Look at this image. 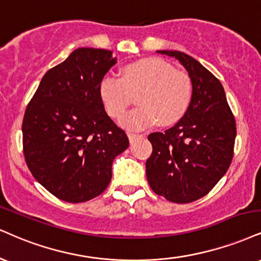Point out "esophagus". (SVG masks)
I'll list each match as a JSON object with an SVG mask.
<instances>
[{
	"mask_svg": "<svg viewBox=\"0 0 261 261\" xmlns=\"http://www.w3.org/2000/svg\"><path fill=\"white\" fill-rule=\"evenodd\" d=\"M127 136H128V141H130L131 143H134L135 141H136L137 139H140V137H142V136H141V135H139V134H131V133H128Z\"/></svg>",
	"mask_w": 261,
	"mask_h": 261,
	"instance_id": "1",
	"label": "esophagus"
}]
</instances>
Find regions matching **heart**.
<instances>
[{"label": "heart", "mask_w": 261, "mask_h": 261, "mask_svg": "<svg viewBox=\"0 0 261 261\" xmlns=\"http://www.w3.org/2000/svg\"><path fill=\"white\" fill-rule=\"evenodd\" d=\"M139 107L121 118L127 130H142L161 121L171 125L187 112L193 95L191 77L159 58H144L130 63L121 77L107 74L99 81L98 93L109 117L120 118L133 95H137Z\"/></svg>", "instance_id": "1"}]
</instances>
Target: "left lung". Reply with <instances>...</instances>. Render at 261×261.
I'll use <instances>...</instances> for the list:
<instances>
[{
    "mask_svg": "<svg viewBox=\"0 0 261 261\" xmlns=\"http://www.w3.org/2000/svg\"><path fill=\"white\" fill-rule=\"evenodd\" d=\"M176 58L190 75L193 95L176 125L148 136L146 162L150 188L174 203L202 198L220 181L233 156L236 121L220 81L198 61L178 51H156Z\"/></svg>",
    "mask_w": 261,
    "mask_h": 261,
    "instance_id": "left-lung-1",
    "label": "left lung"
}]
</instances>
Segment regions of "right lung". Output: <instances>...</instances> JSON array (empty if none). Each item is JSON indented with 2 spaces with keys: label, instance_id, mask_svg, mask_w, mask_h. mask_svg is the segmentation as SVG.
<instances>
[{
  "label": "right lung",
  "instance_id": "1",
  "mask_svg": "<svg viewBox=\"0 0 261 261\" xmlns=\"http://www.w3.org/2000/svg\"><path fill=\"white\" fill-rule=\"evenodd\" d=\"M112 51L77 48L43 75L27 107L23 150L28 168L48 192L69 203L99 196L112 164L128 147L106 113L99 81L117 63Z\"/></svg>",
  "mask_w": 261,
  "mask_h": 261
}]
</instances>
